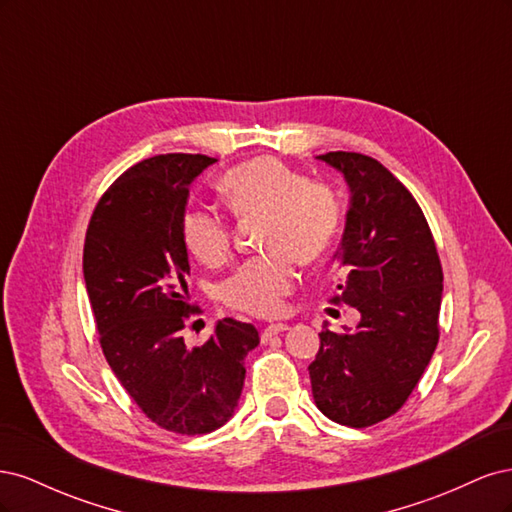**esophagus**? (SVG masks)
Listing matches in <instances>:
<instances>
[{
  "label": "esophagus",
  "instance_id": "obj_1",
  "mask_svg": "<svg viewBox=\"0 0 512 512\" xmlns=\"http://www.w3.org/2000/svg\"><path fill=\"white\" fill-rule=\"evenodd\" d=\"M284 331H288V324H284V322H275V324H269V327L262 329L260 339H262V342H269V339H271L273 335H280V333H284Z\"/></svg>",
  "mask_w": 512,
  "mask_h": 512
}]
</instances>
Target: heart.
<instances>
[{
	"mask_svg": "<svg viewBox=\"0 0 512 512\" xmlns=\"http://www.w3.org/2000/svg\"><path fill=\"white\" fill-rule=\"evenodd\" d=\"M220 190L239 218L265 215L262 247L267 256L245 260L218 288L220 301L250 316H275L294 286L292 260L312 267L331 252L342 226V198L333 185L307 179L282 160L260 156L230 168ZM181 241L200 265L228 258L232 230L222 213L194 207L181 218Z\"/></svg>",
	"mask_w": 512,
	"mask_h": 512,
	"instance_id": "heart-1",
	"label": "heart"
}]
</instances>
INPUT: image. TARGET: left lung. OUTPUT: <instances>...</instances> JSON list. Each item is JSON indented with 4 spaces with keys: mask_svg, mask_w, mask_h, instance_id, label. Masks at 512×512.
Instances as JSON below:
<instances>
[{
    "mask_svg": "<svg viewBox=\"0 0 512 512\" xmlns=\"http://www.w3.org/2000/svg\"><path fill=\"white\" fill-rule=\"evenodd\" d=\"M350 188L335 260L346 271L333 303L359 309L354 331L320 333L309 365L318 410L348 427L393 416L421 380L440 339L442 265L414 196L378 160L352 151L318 156Z\"/></svg>",
    "mask_w": 512,
    "mask_h": 512,
    "instance_id": "obj_1",
    "label": "left lung"
}]
</instances>
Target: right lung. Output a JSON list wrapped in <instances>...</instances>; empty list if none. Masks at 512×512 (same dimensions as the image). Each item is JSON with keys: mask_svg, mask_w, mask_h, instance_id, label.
Wrapping results in <instances>:
<instances>
[{"mask_svg": "<svg viewBox=\"0 0 512 512\" xmlns=\"http://www.w3.org/2000/svg\"><path fill=\"white\" fill-rule=\"evenodd\" d=\"M213 162L200 153H166L128 168L98 200L83 250L108 365L147 418L181 436L228 421L241 397L245 356L260 344L254 324L232 318L215 324L205 346L183 342L200 309L188 299L181 218L192 181Z\"/></svg>", "mask_w": 512, "mask_h": 512, "instance_id": "right-lung-1", "label": "right lung"}]
</instances>
